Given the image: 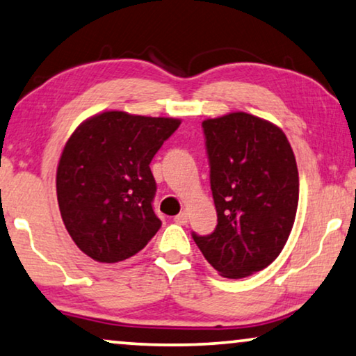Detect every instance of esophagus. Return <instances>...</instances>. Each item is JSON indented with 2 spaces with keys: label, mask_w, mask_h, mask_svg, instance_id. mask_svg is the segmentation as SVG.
I'll return each instance as SVG.
<instances>
[{
  "label": "esophagus",
  "mask_w": 356,
  "mask_h": 356,
  "mask_svg": "<svg viewBox=\"0 0 356 356\" xmlns=\"http://www.w3.org/2000/svg\"><path fill=\"white\" fill-rule=\"evenodd\" d=\"M187 219H188V216H187V213L185 211H180L176 218H174V221H176L177 224H180V226H185V224H187Z\"/></svg>",
  "instance_id": "obj_1"
}]
</instances>
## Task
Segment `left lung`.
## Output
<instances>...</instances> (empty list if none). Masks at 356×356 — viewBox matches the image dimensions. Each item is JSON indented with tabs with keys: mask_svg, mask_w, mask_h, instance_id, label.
<instances>
[{
	"mask_svg": "<svg viewBox=\"0 0 356 356\" xmlns=\"http://www.w3.org/2000/svg\"><path fill=\"white\" fill-rule=\"evenodd\" d=\"M218 226L192 237L224 277L242 279L282 252L298 207V169L287 137L247 113L203 121Z\"/></svg>",
	"mask_w": 356,
	"mask_h": 356,
	"instance_id": "1",
	"label": "left lung"
}]
</instances>
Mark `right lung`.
Segmentation results:
<instances>
[{"instance_id": "1", "label": "right lung", "mask_w": 356, "mask_h": 356, "mask_svg": "<svg viewBox=\"0 0 356 356\" xmlns=\"http://www.w3.org/2000/svg\"><path fill=\"white\" fill-rule=\"evenodd\" d=\"M179 126L174 118L104 111L74 130L59 158L56 193L64 226L87 257L124 261L161 227L149 163Z\"/></svg>"}]
</instances>
